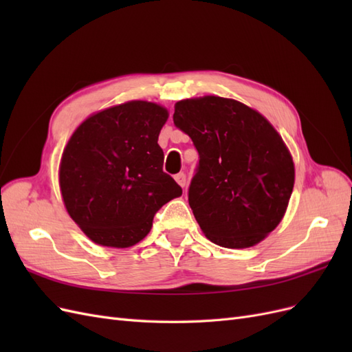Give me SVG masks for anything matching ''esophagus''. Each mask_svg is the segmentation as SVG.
<instances>
[{
	"label": "esophagus",
	"mask_w": 352,
	"mask_h": 352,
	"mask_svg": "<svg viewBox=\"0 0 352 352\" xmlns=\"http://www.w3.org/2000/svg\"><path fill=\"white\" fill-rule=\"evenodd\" d=\"M175 179H176V182L182 186V188H185L186 186V175L185 173H177L176 176H175Z\"/></svg>",
	"instance_id": "34e87169"
}]
</instances>
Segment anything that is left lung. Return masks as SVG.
Instances as JSON below:
<instances>
[{
    "label": "left lung",
    "instance_id": "left-lung-1",
    "mask_svg": "<svg viewBox=\"0 0 352 352\" xmlns=\"http://www.w3.org/2000/svg\"><path fill=\"white\" fill-rule=\"evenodd\" d=\"M173 122L199 162L188 201L206 236L225 248H248L279 225L294 189V162L264 117L228 98L175 105Z\"/></svg>",
    "mask_w": 352,
    "mask_h": 352
}]
</instances>
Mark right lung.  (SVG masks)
I'll use <instances>...</instances> for the list:
<instances>
[{
  "mask_svg": "<svg viewBox=\"0 0 352 352\" xmlns=\"http://www.w3.org/2000/svg\"><path fill=\"white\" fill-rule=\"evenodd\" d=\"M168 113L131 101L85 120L61 157L60 188L70 217L95 243L127 248L151 230L155 212L182 195L163 172L157 144Z\"/></svg>",
  "mask_w": 352,
  "mask_h": 352,
  "instance_id": "obj_1",
  "label": "right lung"
}]
</instances>
